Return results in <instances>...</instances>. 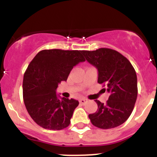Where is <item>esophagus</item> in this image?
Masks as SVG:
<instances>
[{
    "mask_svg": "<svg viewBox=\"0 0 157 157\" xmlns=\"http://www.w3.org/2000/svg\"><path fill=\"white\" fill-rule=\"evenodd\" d=\"M80 104H83V105H84V104H86V103L87 102V101H88V100L87 99V98H80Z\"/></svg>",
    "mask_w": 157,
    "mask_h": 157,
    "instance_id": "34e87169",
    "label": "esophagus"
}]
</instances>
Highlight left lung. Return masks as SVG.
<instances>
[{
	"label": "left lung",
	"instance_id": "1",
	"mask_svg": "<svg viewBox=\"0 0 157 157\" xmlns=\"http://www.w3.org/2000/svg\"><path fill=\"white\" fill-rule=\"evenodd\" d=\"M82 54L98 72V83L109 93L106 103L95 100L98 110L89 114L94 126L110 129L124 124L131 116L138 95L137 75L126 57L110 48L82 51Z\"/></svg>",
	"mask_w": 157,
	"mask_h": 157
}]
</instances>
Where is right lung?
Wrapping results in <instances>:
<instances>
[{"label": "right lung", "instance_id": "1", "mask_svg": "<svg viewBox=\"0 0 157 157\" xmlns=\"http://www.w3.org/2000/svg\"><path fill=\"white\" fill-rule=\"evenodd\" d=\"M81 53L77 50H42L28 66L22 82L24 103L31 118L41 128L62 130L70 125L79 101L59 98L56 89L62 81H66L73 66L85 61Z\"/></svg>", "mask_w": 157, "mask_h": 157}]
</instances>
